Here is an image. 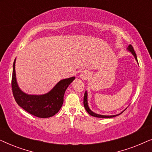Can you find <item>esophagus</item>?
<instances>
[{
    "label": "esophagus",
    "mask_w": 152,
    "mask_h": 152,
    "mask_svg": "<svg viewBox=\"0 0 152 152\" xmlns=\"http://www.w3.org/2000/svg\"><path fill=\"white\" fill-rule=\"evenodd\" d=\"M89 75H90V74H89V72L88 71H82L80 75V77L84 80L88 79Z\"/></svg>",
    "instance_id": "34e87169"
}]
</instances>
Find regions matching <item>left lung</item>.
<instances>
[{
	"instance_id": "left-lung-1",
	"label": "left lung",
	"mask_w": 152,
	"mask_h": 152,
	"mask_svg": "<svg viewBox=\"0 0 152 152\" xmlns=\"http://www.w3.org/2000/svg\"><path fill=\"white\" fill-rule=\"evenodd\" d=\"M126 50H128L129 53H131L134 56L135 59H136V61L138 62V59H137V56H136V54L135 53L134 48H133V47L132 45H129V47L127 48V49H126ZM84 108L86 110V111L88 112V113L90 114L91 115L93 116V117H96V118H113V117H115V116L117 115H119L121 114L122 113H123V111L124 110H126V109L124 110L123 111H122L121 113H120L119 114H117V115H100V114H97L94 113V112L91 111L90 109V108L88 107V93H87V91H85V93H84Z\"/></svg>"
}]
</instances>
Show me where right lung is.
<instances>
[{"instance_id": "obj_1", "label": "right lung", "mask_w": 152, "mask_h": 152, "mask_svg": "<svg viewBox=\"0 0 152 152\" xmlns=\"http://www.w3.org/2000/svg\"><path fill=\"white\" fill-rule=\"evenodd\" d=\"M16 59L13 64L12 88L14 99L22 109L38 118H45L58 113L64 102V96L68 86L75 77H71L60 80L49 92L42 95H30L21 91L16 77Z\"/></svg>"}]
</instances>
